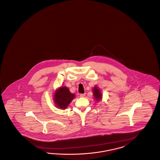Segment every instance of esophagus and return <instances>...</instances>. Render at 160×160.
Returning <instances> with one entry per match:
<instances>
[{
    "instance_id": "34e87169",
    "label": "esophagus",
    "mask_w": 160,
    "mask_h": 160,
    "mask_svg": "<svg viewBox=\"0 0 160 160\" xmlns=\"http://www.w3.org/2000/svg\"><path fill=\"white\" fill-rule=\"evenodd\" d=\"M85 95H86V94L85 93L80 94V97H81V98H84V97L85 96Z\"/></svg>"
}]
</instances>
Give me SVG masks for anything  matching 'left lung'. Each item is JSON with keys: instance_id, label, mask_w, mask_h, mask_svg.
<instances>
[{"instance_id": "1", "label": "left lung", "mask_w": 160, "mask_h": 160, "mask_svg": "<svg viewBox=\"0 0 160 160\" xmlns=\"http://www.w3.org/2000/svg\"><path fill=\"white\" fill-rule=\"evenodd\" d=\"M93 94L95 99L99 101L102 98V94L100 92V90L97 88V87H95L93 89Z\"/></svg>"}]
</instances>
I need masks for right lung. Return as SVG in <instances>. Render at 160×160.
Listing matches in <instances>:
<instances>
[{"label": "right lung", "mask_w": 160, "mask_h": 160, "mask_svg": "<svg viewBox=\"0 0 160 160\" xmlns=\"http://www.w3.org/2000/svg\"><path fill=\"white\" fill-rule=\"evenodd\" d=\"M75 95L70 93L66 87H61L54 94L55 105L62 109H66L74 99Z\"/></svg>", "instance_id": "add662e5"}]
</instances>
